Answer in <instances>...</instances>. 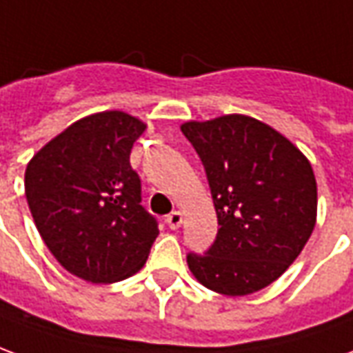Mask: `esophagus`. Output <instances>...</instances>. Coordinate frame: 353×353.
I'll return each instance as SVG.
<instances>
[{
  "instance_id": "esophagus-1",
  "label": "esophagus",
  "mask_w": 353,
  "mask_h": 353,
  "mask_svg": "<svg viewBox=\"0 0 353 353\" xmlns=\"http://www.w3.org/2000/svg\"><path fill=\"white\" fill-rule=\"evenodd\" d=\"M165 222L169 224V228L171 230H179L182 224V212L181 211H172L171 214H167V219Z\"/></svg>"
}]
</instances>
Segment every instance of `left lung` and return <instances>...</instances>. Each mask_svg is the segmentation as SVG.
I'll return each mask as SVG.
<instances>
[{"label": "left lung", "mask_w": 353, "mask_h": 353, "mask_svg": "<svg viewBox=\"0 0 353 353\" xmlns=\"http://www.w3.org/2000/svg\"><path fill=\"white\" fill-rule=\"evenodd\" d=\"M207 172L219 234L188 268L207 289L245 296L296 261L317 216L308 157L274 127L243 114L181 125Z\"/></svg>", "instance_id": "1"}]
</instances>
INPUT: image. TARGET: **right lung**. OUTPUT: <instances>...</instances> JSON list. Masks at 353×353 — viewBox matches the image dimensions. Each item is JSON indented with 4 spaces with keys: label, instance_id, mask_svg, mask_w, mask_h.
<instances>
[{
    "label": "right lung",
    "instance_id": "1",
    "mask_svg": "<svg viewBox=\"0 0 353 353\" xmlns=\"http://www.w3.org/2000/svg\"><path fill=\"white\" fill-rule=\"evenodd\" d=\"M144 131V121L119 110L91 114L26 165L24 192L39 236L62 268L85 281L137 274L159 234L129 161Z\"/></svg>",
    "mask_w": 353,
    "mask_h": 353
}]
</instances>
